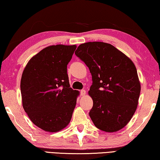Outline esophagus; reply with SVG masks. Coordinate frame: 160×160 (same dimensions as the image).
<instances>
[{"instance_id": "esophagus-1", "label": "esophagus", "mask_w": 160, "mask_h": 160, "mask_svg": "<svg viewBox=\"0 0 160 160\" xmlns=\"http://www.w3.org/2000/svg\"><path fill=\"white\" fill-rule=\"evenodd\" d=\"M80 93H81V96H85L86 95V91L85 90H82L80 91Z\"/></svg>"}]
</instances>
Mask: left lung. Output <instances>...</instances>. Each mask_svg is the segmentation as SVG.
<instances>
[{
  "mask_svg": "<svg viewBox=\"0 0 160 160\" xmlns=\"http://www.w3.org/2000/svg\"><path fill=\"white\" fill-rule=\"evenodd\" d=\"M75 54L92 75L88 94L93 102L89 112L93 124L107 132L121 130L131 120L140 97L134 63L112 44L102 42L80 44Z\"/></svg>",
  "mask_w": 160,
  "mask_h": 160,
  "instance_id": "1",
  "label": "left lung"
}]
</instances>
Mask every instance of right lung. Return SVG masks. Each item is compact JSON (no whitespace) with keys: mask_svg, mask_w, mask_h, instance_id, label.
Returning a JSON list of instances; mask_svg holds the SVG:
<instances>
[{"mask_svg":"<svg viewBox=\"0 0 160 160\" xmlns=\"http://www.w3.org/2000/svg\"><path fill=\"white\" fill-rule=\"evenodd\" d=\"M77 45L47 47L28 62L20 81L22 103L29 118L47 132L66 128L79 91L70 88L67 64Z\"/></svg>","mask_w":160,"mask_h":160,"instance_id":"right-lung-1","label":"right lung"}]
</instances>
